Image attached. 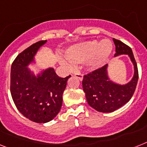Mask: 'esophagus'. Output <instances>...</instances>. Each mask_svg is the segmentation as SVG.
Instances as JSON below:
<instances>
[{
	"mask_svg": "<svg viewBox=\"0 0 147 147\" xmlns=\"http://www.w3.org/2000/svg\"><path fill=\"white\" fill-rule=\"evenodd\" d=\"M74 76H76V78H78L80 81H82V79H83V75H82V74H81V72H80V71L75 73V75H74Z\"/></svg>",
	"mask_w": 147,
	"mask_h": 147,
	"instance_id": "obj_1",
	"label": "esophagus"
}]
</instances>
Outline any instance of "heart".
Here are the masks:
<instances>
[{
	"instance_id": "heart-1",
	"label": "heart",
	"mask_w": 147,
	"mask_h": 147,
	"mask_svg": "<svg viewBox=\"0 0 147 147\" xmlns=\"http://www.w3.org/2000/svg\"><path fill=\"white\" fill-rule=\"evenodd\" d=\"M113 51V44L108 39L99 42L92 40L71 47L66 52L68 58L77 63L88 62L91 68H99L104 64Z\"/></svg>"
}]
</instances>
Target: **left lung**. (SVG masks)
I'll return each mask as SVG.
<instances>
[{"mask_svg": "<svg viewBox=\"0 0 147 147\" xmlns=\"http://www.w3.org/2000/svg\"><path fill=\"white\" fill-rule=\"evenodd\" d=\"M115 46V56L128 54L134 65V76L128 84L119 85L109 79L107 65H104L84 75L82 81L83 90L90 107L101 113H112L131 100L138 81V65L131 48L121 40L113 38Z\"/></svg>", "mask_w": 147, "mask_h": 147, "instance_id": "obj_1", "label": "left lung"}]
</instances>
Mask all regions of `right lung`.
I'll use <instances>...</instances> for the list:
<instances>
[{
    "label": "right lung",
    "mask_w": 147,
    "mask_h": 147,
    "mask_svg": "<svg viewBox=\"0 0 147 147\" xmlns=\"http://www.w3.org/2000/svg\"><path fill=\"white\" fill-rule=\"evenodd\" d=\"M46 42L38 41L21 52L12 63L10 74V93L16 107L26 118L37 123H46L57 116L71 77H59L52 68L35 77L26 67Z\"/></svg>",
    "instance_id": "add662e5"
}]
</instances>
